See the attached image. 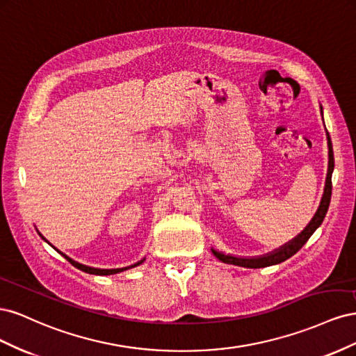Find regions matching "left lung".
<instances>
[{"label":"left lung","mask_w":356,"mask_h":356,"mask_svg":"<svg viewBox=\"0 0 356 356\" xmlns=\"http://www.w3.org/2000/svg\"><path fill=\"white\" fill-rule=\"evenodd\" d=\"M321 113H322V106H321ZM327 139H328V172H327V179H325V187H324V195H322L319 208L316 211V213L314 215V218L306 225V229L301 232L297 238H294L293 241H289L288 243H285L284 246L279 248V250L266 254L261 257H234V255H225L222 252H218L215 250H211L212 254L218 258L220 261L227 263V264H234V266H241V267H248V268H260V267H267V266H273V264H279L285 260H288L289 257H293L296 252H298L312 234L315 233V230L319 227L324 221L328 207H330V200H331V175L334 170V154H332V144H331V138L327 132Z\"/></svg>","instance_id":"left-lung-1"}]
</instances>
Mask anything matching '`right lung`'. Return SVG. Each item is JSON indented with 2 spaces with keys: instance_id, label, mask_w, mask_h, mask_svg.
Instances as JSON below:
<instances>
[{
  "instance_id": "add662e5",
  "label": "right lung",
  "mask_w": 356,
  "mask_h": 356,
  "mask_svg": "<svg viewBox=\"0 0 356 356\" xmlns=\"http://www.w3.org/2000/svg\"><path fill=\"white\" fill-rule=\"evenodd\" d=\"M41 236V234H40ZM42 238V236H41ZM44 239V238H42ZM60 252V251H59ZM62 254V252H60ZM63 257L67 258V260L74 266V267H77V268H80V270H83V272H86V273H90V275H101V276H105V275H114V273H118V272H123V270H127V268H131V267H136V266H139V264H143L144 263V260L145 258H143L141 261H138V263H135V264H132V266H129V267H123V268H95V267H89V266H84V264H80V263H77V261H74L72 258H70L68 255H65V254H62Z\"/></svg>"
}]
</instances>
